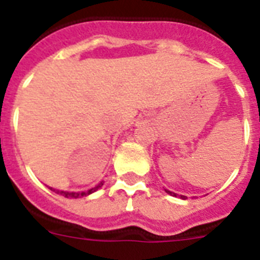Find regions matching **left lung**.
Segmentation results:
<instances>
[{"label":"left lung","instance_id":"obj_1","mask_svg":"<svg viewBox=\"0 0 260 260\" xmlns=\"http://www.w3.org/2000/svg\"><path fill=\"white\" fill-rule=\"evenodd\" d=\"M166 192L169 193V194H172V196H176V193H173V192H170V190H166ZM181 199H185V196H181Z\"/></svg>","mask_w":260,"mask_h":260}]
</instances>
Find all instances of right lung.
I'll return each instance as SVG.
<instances>
[{
  "label": "right lung",
  "mask_w": 260,
  "mask_h": 260,
  "mask_svg": "<svg viewBox=\"0 0 260 260\" xmlns=\"http://www.w3.org/2000/svg\"><path fill=\"white\" fill-rule=\"evenodd\" d=\"M102 185H103V182H101V184L95 186V188L90 189V190H87V192H64V190H61V192H60V194H63L64 197H74V199H78V197L87 196V194H90V193H94L95 190H98V189L101 188ZM52 190H55V189H52ZM57 193H59V190H57Z\"/></svg>",
  "instance_id": "right-lung-1"
}]
</instances>
